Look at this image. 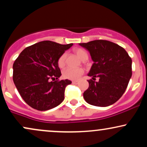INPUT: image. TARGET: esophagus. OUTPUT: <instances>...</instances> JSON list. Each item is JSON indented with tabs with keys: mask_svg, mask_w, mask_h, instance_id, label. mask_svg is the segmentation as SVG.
<instances>
[{
	"mask_svg": "<svg viewBox=\"0 0 147 147\" xmlns=\"http://www.w3.org/2000/svg\"><path fill=\"white\" fill-rule=\"evenodd\" d=\"M72 83L73 84H77L79 83V82H78V81H72Z\"/></svg>",
	"mask_w": 147,
	"mask_h": 147,
	"instance_id": "1",
	"label": "esophagus"
}]
</instances>
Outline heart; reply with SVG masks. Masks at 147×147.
Instances as JSON below:
<instances>
[{
    "instance_id": "heart-1",
    "label": "heart",
    "mask_w": 147,
    "mask_h": 147,
    "mask_svg": "<svg viewBox=\"0 0 147 147\" xmlns=\"http://www.w3.org/2000/svg\"><path fill=\"white\" fill-rule=\"evenodd\" d=\"M74 52L77 55V56L81 60L85 61L88 58V54L83 48H77L74 49ZM66 53L64 52L61 56L59 57L58 61H57V64L60 68H63L65 65V59H66ZM84 70L83 68H66L64 69L62 72L63 78L67 79H70V80H77L80 78L82 75H83Z\"/></svg>"
}]
</instances>
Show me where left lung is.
Segmentation results:
<instances>
[{
    "label": "left lung",
    "mask_w": 147,
    "mask_h": 147,
    "mask_svg": "<svg viewBox=\"0 0 147 147\" xmlns=\"http://www.w3.org/2000/svg\"><path fill=\"white\" fill-rule=\"evenodd\" d=\"M90 52L93 61L88 75L89 87L84 98L90 105L106 107L112 105L125 92L132 76V60L124 48L106 40L79 43ZM96 77L99 81L95 82Z\"/></svg>",
    "instance_id": "obj_1"
}]
</instances>
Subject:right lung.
I'll use <instances>...</instances> for the list:
<instances>
[{
  "label": "right lung",
  "instance_id": "add662e5",
  "mask_svg": "<svg viewBox=\"0 0 147 147\" xmlns=\"http://www.w3.org/2000/svg\"><path fill=\"white\" fill-rule=\"evenodd\" d=\"M72 45L38 42L27 47L15 60L13 81L22 98L32 108L48 111L63 101L65 87L72 82L57 80L61 75L57 61Z\"/></svg>",
  "mask_w": 147,
  "mask_h": 147
}]
</instances>
